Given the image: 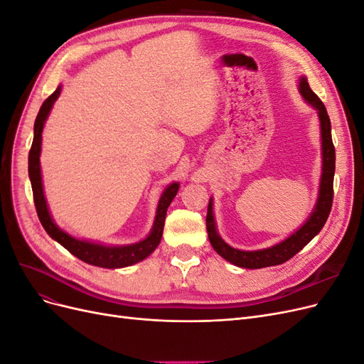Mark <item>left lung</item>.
Segmentation results:
<instances>
[{
    "mask_svg": "<svg viewBox=\"0 0 364 364\" xmlns=\"http://www.w3.org/2000/svg\"><path fill=\"white\" fill-rule=\"evenodd\" d=\"M299 91L305 100L310 103L318 112V119H321V132H322V179H321V190H318V199L316 208L306 223L297 229L293 235L282 243L272 246L269 249L261 250H238L228 246L225 241L218 237L215 230V222L213 215V202L209 200L208 214H206V230L208 237L214 250L220 257H223L226 261L235 264L238 267L245 269H262L270 266H278L285 261L293 258L297 252L302 250L310 241L321 232V229L326 223L328 215L331 213L333 197H334V171H336V149L331 138V121H329L326 107L313 91L305 77H301Z\"/></svg>",
    "mask_w": 364,
    "mask_h": 364,
    "instance_id": "left-lung-1",
    "label": "left lung"
}]
</instances>
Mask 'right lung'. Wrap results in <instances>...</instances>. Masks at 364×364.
<instances>
[{"label": "right lung", "instance_id": "add662e5", "mask_svg": "<svg viewBox=\"0 0 364 364\" xmlns=\"http://www.w3.org/2000/svg\"><path fill=\"white\" fill-rule=\"evenodd\" d=\"M59 94H60V86L47 98L46 102L42 103V106L39 109V114L35 121V136H33V144H31V149L28 153V176H30L33 200H35L38 217L41 220L43 229L47 230V234L53 240H56L58 243H60L65 249L71 252L74 257H77L87 264H91V266L105 267V269H118V267L132 266V264L139 262L144 258H147L161 243L165 215H167V209H168L171 200L174 199V196L178 194L179 183L174 182V183L168 185L167 190L164 191L161 200H159V205H158L155 225H153L151 232L146 240L139 241V243L129 245V246H103V245L90 243V241L75 240L74 237L68 235L67 232H63L62 229H59L56 225H54L53 218L48 213L46 197H43L42 179H41V164H39L43 123H46V119L53 107V103L56 102Z\"/></svg>", "mask_w": 364, "mask_h": 364}]
</instances>
